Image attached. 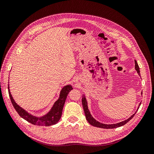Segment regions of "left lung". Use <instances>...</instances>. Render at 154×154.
<instances>
[{"label":"left lung","mask_w":154,"mask_h":154,"mask_svg":"<svg viewBox=\"0 0 154 154\" xmlns=\"http://www.w3.org/2000/svg\"><path fill=\"white\" fill-rule=\"evenodd\" d=\"M135 70L137 71V73H138V75H140V68H139V66L136 60H135ZM82 106H83V108H84V113H85V118L86 119L88 120V122L92 126H96V127H98V128H105V129H112V128H118V127H120L123 125H125L126 123H128L131 119L133 118V117L135 116V113L137 112V111H138L139 107L141 104V103L139 104V106L138 107V109L137 110V111L135 112V114H133L132 116H131L128 119H127L123 122H122L120 123H116V124H111V125H107V124H103L100 123L94 118L92 115H91L90 111L88 109V102H87V100L86 98L85 97L84 95L82 96Z\"/></svg>","instance_id":"obj_1"}]
</instances>
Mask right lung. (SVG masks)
Listing matches in <instances>:
<instances>
[{"label": "right lung", "mask_w": 154, "mask_h": 154, "mask_svg": "<svg viewBox=\"0 0 154 154\" xmlns=\"http://www.w3.org/2000/svg\"><path fill=\"white\" fill-rule=\"evenodd\" d=\"M73 88L70 85H66L64 86L60 91L58 99L53 104L50 111L43 116L36 117L31 115L30 113L25 111L21 107L17 104L11 95L9 89V85L8 84L9 94L11 103L19 115L29 123L38 126H51L57 124L59 122L62 114V110L66 97H67L69 92Z\"/></svg>", "instance_id": "1"}]
</instances>
